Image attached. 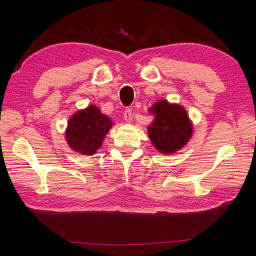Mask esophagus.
Returning <instances> with one entry per match:
<instances>
[{
	"instance_id": "1",
	"label": "esophagus",
	"mask_w": 256,
	"mask_h": 256,
	"mask_svg": "<svg viewBox=\"0 0 256 256\" xmlns=\"http://www.w3.org/2000/svg\"><path fill=\"white\" fill-rule=\"evenodd\" d=\"M124 120L128 123H131L133 120V114H132V108H126L124 111Z\"/></svg>"
}]
</instances>
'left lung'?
I'll use <instances>...</instances> for the list:
<instances>
[{
	"label": "left lung",
	"mask_w": 256,
	"mask_h": 256,
	"mask_svg": "<svg viewBox=\"0 0 256 256\" xmlns=\"http://www.w3.org/2000/svg\"><path fill=\"white\" fill-rule=\"evenodd\" d=\"M154 121L148 126V136L155 148L162 154H174L188 143L192 124L184 106L158 100L150 108Z\"/></svg>",
	"instance_id": "left-lung-1"
}]
</instances>
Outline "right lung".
<instances>
[{"label":"right lung","mask_w":256,"mask_h":256,"mask_svg":"<svg viewBox=\"0 0 256 256\" xmlns=\"http://www.w3.org/2000/svg\"><path fill=\"white\" fill-rule=\"evenodd\" d=\"M113 126L111 118L91 104L69 118L66 140L70 148L84 155H94L101 148L106 135Z\"/></svg>","instance_id":"obj_1"}]
</instances>
